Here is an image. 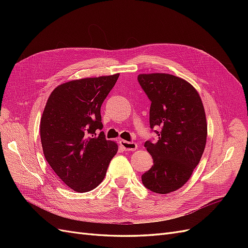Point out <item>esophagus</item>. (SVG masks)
I'll list each match as a JSON object with an SVG mask.
<instances>
[{
    "mask_svg": "<svg viewBox=\"0 0 248 248\" xmlns=\"http://www.w3.org/2000/svg\"><path fill=\"white\" fill-rule=\"evenodd\" d=\"M119 142L125 151H134V150L138 148V144H136V142L133 141H127V140H121Z\"/></svg>",
    "mask_w": 248,
    "mask_h": 248,
    "instance_id": "obj_1",
    "label": "esophagus"
}]
</instances>
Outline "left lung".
Here are the masks:
<instances>
[{"mask_svg":"<svg viewBox=\"0 0 248 248\" xmlns=\"http://www.w3.org/2000/svg\"><path fill=\"white\" fill-rule=\"evenodd\" d=\"M138 80L151 101L150 127L158 140L145 147L153 166L141 175L142 184L153 192L166 194L188 181L204 153L207 121L198 91L188 81L168 73L140 74Z\"/></svg>","mask_w":248,"mask_h":248,"instance_id":"1","label":"left lung"}]
</instances>
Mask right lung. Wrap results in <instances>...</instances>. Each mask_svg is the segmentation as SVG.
<instances>
[{
	"mask_svg": "<svg viewBox=\"0 0 248 248\" xmlns=\"http://www.w3.org/2000/svg\"><path fill=\"white\" fill-rule=\"evenodd\" d=\"M119 73L64 82L49 95L40 122L43 154L63 183L78 192L96 188L118 152L107 140L100 108Z\"/></svg>",
	"mask_w": 248,
	"mask_h": 248,
	"instance_id": "obj_1",
	"label": "right lung"
}]
</instances>
